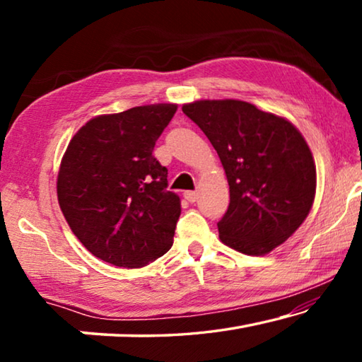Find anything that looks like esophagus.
I'll return each mask as SVG.
<instances>
[{
	"label": "esophagus",
	"mask_w": 362,
	"mask_h": 362,
	"mask_svg": "<svg viewBox=\"0 0 362 362\" xmlns=\"http://www.w3.org/2000/svg\"><path fill=\"white\" fill-rule=\"evenodd\" d=\"M183 196H185V199L189 201V203H194V201L198 199V192H193V189H188V192L183 193Z\"/></svg>",
	"instance_id": "obj_1"
}]
</instances>
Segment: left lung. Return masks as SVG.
Returning a JSON list of instances; mask_svg holds the SVG:
<instances>
[{
  "instance_id": "left-lung-1",
  "label": "left lung",
  "mask_w": 362,
  "mask_h": 362,
  "mask_svg": "<svg viewBox=\"0 0 362 362\" xmlns=\"http://www.w3.org/2000/svg\"><path fill=\"white\" fill-rule=\"evenodd\" d=\"M182 112L211 140L228 180L220 241L247 255L272 252L313 206L316 164L306 140L291 121L249 102L196 100Z\"/></svg>"
}]
</instances>
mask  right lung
I'll use <instances>...</instances> for the list:
<instances>
[{
	"mask_svg": "<svg viewBox=\"0 0 362 362\" xmlns=\"http://www.w3.org/2000/svg\"><path fill=\"white\" fill-rule=\"evenodd\" d=\"M175 112V103H153L95 116L66 146L59 206L97 259L142 268L173 246L180 198L166 189L168 169L153 148Z\"/></svg>",
	"mask_w": 362,
	"mask_h": 362,
	"instance_id": "add662e5",
	"label": "right lung"
}]
</instances>
